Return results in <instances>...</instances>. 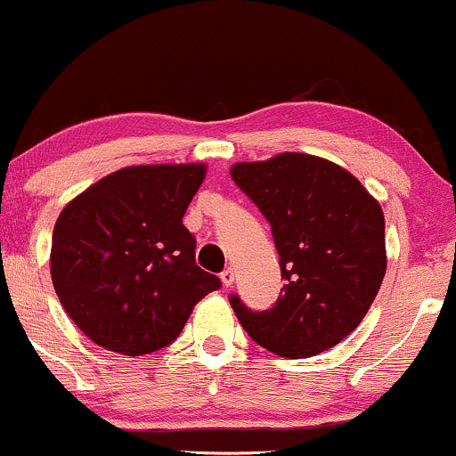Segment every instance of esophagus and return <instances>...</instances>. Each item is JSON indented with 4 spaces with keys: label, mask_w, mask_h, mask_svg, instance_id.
Here are the masks:
<instances>
[{
    "label": "esophagus",
    "mask_w": 456,
    "mask_h": 456,
    "mask_svg": "<svg viewBox=\"0 0 456 456\" xmlns=\"http://www.w3.org/2000/svg\"><path fill=\"white\" fill-rule=\"evenodd\" d=\"M233 278H235V273H233L232 267H227V270H223V272H221L223 287H232V284H233Z\"/></svg>",
    "instance_id": "34e87169"
}]
</instances>
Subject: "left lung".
I'll use <instances>...</instances> for the list:
<instances>
[{
  "label": "left lung",
  "instance_id": "1",
  "mask_svg": "<svg viewBox=\"0 0 456 456\" xmlns=\"http://www.w3.org/2000/svg\"><path fill=\"white\" fill-rule=\"evenodd\" d=\"M232 178L270 223L284 281L270 310L255 312L229 295L235 316L281 356L333 348L359 327L385 278L380 206L346 169L301 152L238 163Z\"/></svg>",
  "mask_w": 456,
  "mask_h": 456
}]
</instances>
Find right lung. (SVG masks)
Here are the masks:
<instances>
[{
    "instance_id": "add662e5",
    "label": "right lung",
    "mask_w": 456,
    "mask_h": 456,
    "mask_svg": "<svg viewBox=\"0 0 456 456\" xmlns=\"http://www.w3.org/2000/svg\"><path fill=\"white\" fill-rule=\"evenodd\" d=\"M206 167L135 166L106 175L59 214L51 276L97 346L142 356L169 346L201 297L221 289L195 263L183 224Z\"/></svg>"
}]
</instances>
